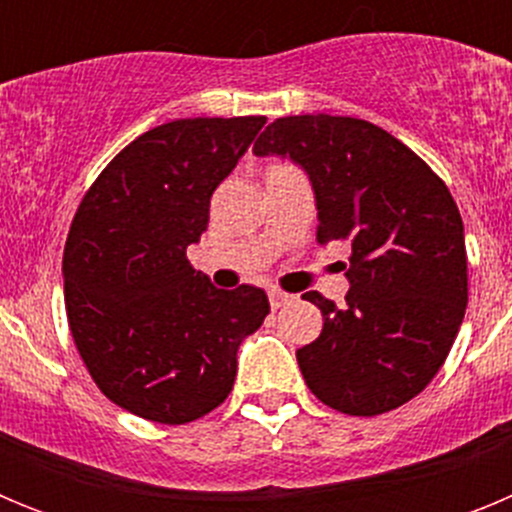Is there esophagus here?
I'll use <instances>...</instances> for the list:
<instances>
[{
  "label": "esophagus",
  "mask_w": 512,
  "mask_h": 512,
  "mask_svg": "<svg viewBox=\"0 0 512 512\" xmlns=\"http://www.w3.org/2000/svg\"><path fill=\"white\" fill-rule=\"evenodd\" d=\"M292 300V295H287V292H282V289H271L269 292V305L277 310V307L287 305V302Z\"/></svg>",
  "instance_id": "34e87169"
}]
</instances>
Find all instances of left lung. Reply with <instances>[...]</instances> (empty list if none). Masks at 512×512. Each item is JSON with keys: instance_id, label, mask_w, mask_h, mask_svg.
Listing matches in <instances>:
<instances>
[{"instance_id": "obj_1", "label": "left lung", "mask_w": 512, "mask_h": 512, "mask_svg": "<svg viewBox=\"0 0 512 512\" xmlns=\"http://www.w3.org/2000/svg\"><path fill=\"white\" fill-rule=\"evenodd\" d=\"M256 156L302 166L318 243L343 241L346 305L318 292L323 330L297 351L310 392L348 415L395 410L425 390L467 310L464 223L449 187L405 143L356 117H279Z\"/></svg>"}]
</instances>
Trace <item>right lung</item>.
Wrapping results in <instances>:
<instances>
[{
  "label": "right lung",
  "instance_id": "obj_1",
  "mask_svg": "<svg viewBox=\"0 0 512 512\" xmlns=\"http://www.w3.org/2000/svg\"><path fill=\"white\" fill-rule=\"evenodd\" d=\"M264 122L158 125L112 158L76 210L63 248L71 336L104 397L138 418L182 425L215 410L238 348L269 315L264 289H217L187 261L212 192Z\"/></svg>",
  "mask_w": 512,
  "mask_h": 512
}]
</instances>
